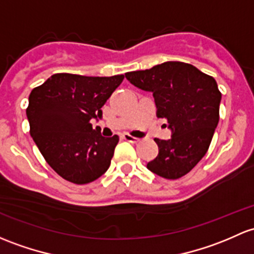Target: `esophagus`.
<instances>
[{
    "instance_id": "1",
    "label": "esophagus",
    "mask_w": 254,
    "mask_h": 254,
    "mask_svg": "<svg viewBox=\"0 0 254 254\" xmlns=\"http://www.w3.org/2000/svg\"><path fill=\"white\" fill-rule=\"evenodd\" d=\"M123 138L127 141H129V142H132V143L140 142V138L135 137V136H131L130 134H123Z\"/></svg>"
}]
</instances>
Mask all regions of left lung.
Returning a JSON list of instances; mask_svg holds the SVG:
<instances>
[{"label":"left lung","instance_id":"left-lung-1","mask_svg":"<svg viewBox=\"0 0 254 254\" xmlns=\"http://www.w3.org/2000/svg\"><path fill=\"white\" fill-rule=\"evenodd\" d=\"M125 75L138 89L153 92L157 117L167 119L173 131L168 141L154 138L159 153L147 168L169 180L183 178L203 158L214 135L221 100L217 81L184 62H164Z\"/></svg>","mask_w":254,"mask_h":254}]
</instances>
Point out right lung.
I'll return each instance as SVG.
<instances>
[{
	"label": "right lung",
	"instance_id": "1",
	"mask_svg": "<svg viewBox=\"0 0 254 254\" xmlns=\"http://www.w3.org/2000/svg\"><path fill=\"white\" fill-rule=\"evenodd\" d=\"M124 75L84 76L58 73L33 89L26 108L30 135L49 165L76 185L95 181L111 165L117 135L103 137L91 119Z\"/></svg>",
	"mask_w": 254,
	"mask_h": 254
}]
</instances>
